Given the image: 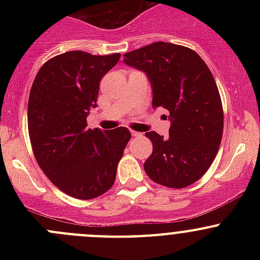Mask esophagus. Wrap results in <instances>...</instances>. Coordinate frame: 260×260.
<instances>
[{"label":"esophagus","mask_w":260,"mask_h":260,"mask_svg":"<svg viewBox=\"0 0 260 260\" xmlns=\"http://www.w3.org/2000/svg\"><path fill=\"white\" fill-rule=\"evenodd\" d=\"M131 133H132L133 137H138V136H141V133L137 132V131H131Z\"/></svg>","instance_id":"34e87169"}]
</instances>
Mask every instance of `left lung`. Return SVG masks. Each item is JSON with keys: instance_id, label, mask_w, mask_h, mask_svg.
I'll return each mask as SVG.
<instances>
[{"instance_id": "left-lung-1", "label": "left lung", "mask_w": 260, "mask_h": 260, "mask_svg": "<svg viewBox=\"0 0 260 260\" xmlns=\"http://www.w3.org/2000/svg\"><path fill=\"white\" fill-rule=\"evenodd\" d=\"M124 64L142 70L152 86V107L170 112V136L147 132L153 151L145 171L154 182L183 188L204 176L222 137L221 98L210 69L193 50L153 43L124 54Z\"/></svg>"}]
</instances>
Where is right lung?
Segmentation results:
<instances>
[{
	"label": "right lung",
	"instance_id": "add662e5",
	"mask_svg": "<svg viewBox=\"0 0 260 260\" xmlns=\"http://www.w3.org/2000/svg\"><path fill=\"white\" fill-rule=\"evenodd\" d=\"M119 57L64 52L40 68L31 86L27 124L34 156L48 179L72 198L90 200L107 192L131 140L125 127L86 128L99 83Z\"/></svg>",
	"mask_w": 260,
	"mask_h": 260
}]
</instances>
